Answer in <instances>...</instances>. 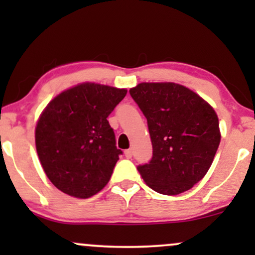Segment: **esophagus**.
I'll return each instance as SVG.
<instances>
[{"label":"esophagus","mask_w":255,"mask_h":255,"mask_svg":"<svg viewBox=\"0 0 255 255\" xmlns=\"http://www.w3.org/2000/svg\"><path fill=\"white\" fill-rule=\"evenodd\" d=\"M125 156L126 158H131V156H133V151H131L130 148H128V150L125 151Z\"/></svg>","instance_id":"obj_1"}]
</instances>
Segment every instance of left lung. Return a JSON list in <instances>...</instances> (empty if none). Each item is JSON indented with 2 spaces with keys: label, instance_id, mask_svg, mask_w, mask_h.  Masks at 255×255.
I'll list each match as a JSON object with an SVG mask.
<instances>
[{
  "label": "left lung",
  "instance_id": "left-lung-1",
  "mask_svg": "<svg viewBox=\"0 0 255 255\" xmlns=\"http://www.w3.org/2000/svg\"><path fill=\"white\" fill-rule=\"evenodd\" d=\"M129 93L147 120L153 150L150 162L137 171L160 194L191 189L209 171L221 142L216 111L174 83H141Z\"/></svg>",
  "mask_w": 255,
  "mask_h": 255
}]
</instances>
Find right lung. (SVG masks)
Segmentation results:
<instances>
[{
	"label": "right lung",
	"mask_w": 255,
	"mask_h": 255,
	"mask_svg": "<svg viewBox=\"0 0 255 255\" xmlns=\"http://www.w3.org/2000/svg\"><path fill=\"white\" fill-rule=\"evenodd\" d=\"M126 95L125 89L84 83L44 109L36 127L37 153L61 192L86 199L109 182L122 151L107 119Z\"/></svg>",
	"instance_id": "obj_1"
}]
</instances>
